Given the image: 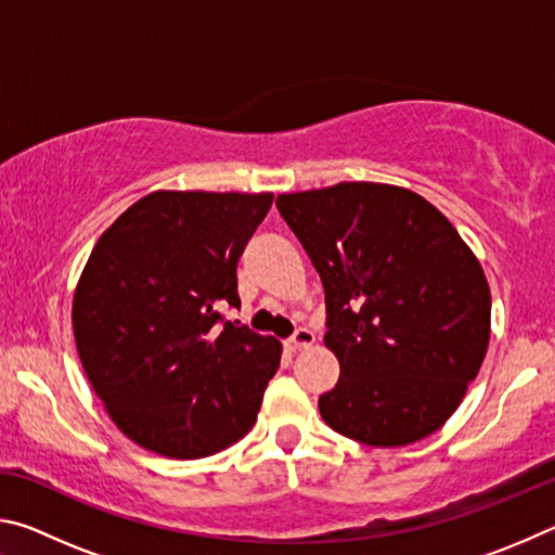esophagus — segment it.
Here are the masks:
<instances>
[{
  "label": "esophagus",
  "mask_w": 555,
  "mask_h": 555,
  "mask_svg": "<svg viewBox=\"0 0 555 555\" xmlns=\"http://www.w3.org/2000/svg\"><path fill=\"white\" fill-rule=\"evenodd\" d=\"M315 343V335L311 331H306V327H300L294 335L288 337V347L291 350H306V347H311Z\"/></svg>",
  "instance_id": "obj_1"
}]
</instances>
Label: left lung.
<instances>
[{
    "label": "left lung",
    "mask_w": 555,
    "mask_h": 555,
    "mask_svg": "<svg viewBox=\"0 0 555 555\" xmlns=\"http://www.w3.org/2000/svg\"><path fill=\"white\" fill-rule=\"evenodd\" d=\"M276 208L325 288V345L340 362V379L318 399L325 424L382 448L434 434L490 343L480 261L406 188L337 183L279 195Z\"/></svg>",
    "instance_id": "left-lung-1"
}]
</instances>
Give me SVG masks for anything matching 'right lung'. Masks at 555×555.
Listing matches in <instances>:
<instances>
[{"instance_id":"right-lung-1","label":"right lung","mask_w":555,"mask_h":555,"mask_svg":"<svg viewBox=\"0 0 555 555\" xmlns=\"http://www.w3.org/2000/svg\"><path fill=\"white\" fill-rule=\"evenodd\" d=\"M274 195L156 191L98 240L73 298L82 367L125 436L195 460L255 426L281 343L230 323L237 261Z\"/></svg>"}]
</instances>
